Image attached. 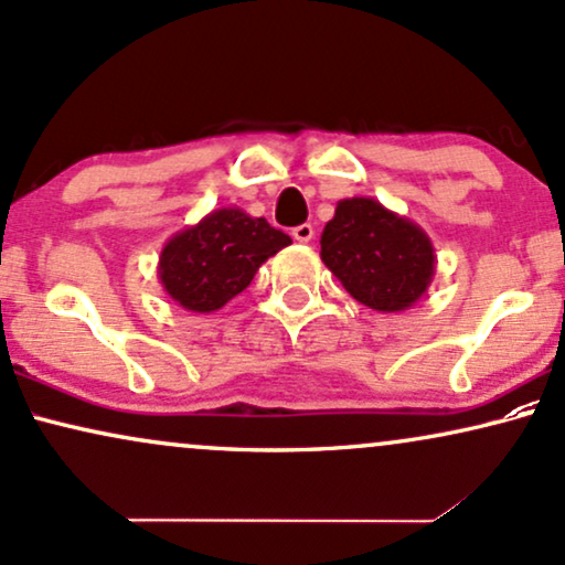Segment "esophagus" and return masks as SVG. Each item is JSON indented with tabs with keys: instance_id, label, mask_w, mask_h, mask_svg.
<instances>
[{
	"instance_id": "1",
	"label": "esophagus",
	"mask_w": 565,
	"mask_h": 565,
	"mask_svg": "<svg viewBox=\"0 0 565 565\" xmlns=\"http://www.w3.org/2000/svg\"><path fill=\"white\" fill-rule=\"evenodd\" d=\"M291 237L307 245V242H312V237H316V230H312V224H299L291 230Z\"/></svg>"
}]
</instances>
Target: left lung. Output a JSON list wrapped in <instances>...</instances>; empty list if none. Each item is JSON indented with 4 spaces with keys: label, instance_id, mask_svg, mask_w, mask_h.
<instances>
[{
    "label": "left lung",
    "instance_id": "obj_1",
    "mask_svg": "<svg viewBox=\"0 0 565 565\" xmlns=\"http://www.w3.org/2000/svg\"><path fill=\"white\" fill-rule=\"evenodd\" d=\"M320 260L370 310L402 312L435 276V247L423 226L373 198L339 200L320 234Z\"/></svg>",
    "mask_w": 565,
    "mask_h": 565
}]
</instances>
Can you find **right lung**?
Returning <instances> with one entry per match:
<instances>
[{
	"instance_id": "1",
	"label": "right lung",
	"mask_w": 565,
	"mask_h": 565,
	"mask_svg": "<svg viewBox=\"0 0 565 565\" xmlns=\"http://www.w3.org/2000/svg\"><path fill=\"white\" fill-rule=\"evenodd\" d=\"M291 245L281 230L242 209H218L177 232L159 255V281L190 312H216L245 291L258 268Z\"/></svg>"
}]
</instances>
